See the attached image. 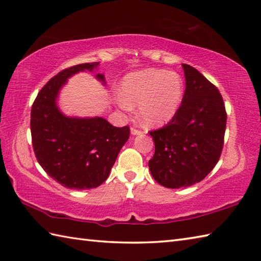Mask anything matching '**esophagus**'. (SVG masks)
<instances>
[{
  "mask_svg": "<svg viewBox=\"0 0 261 261\" xmlns=\"http://www.w3.org/2000/svg\"><path fill=\"white\" fill-rule=\"evenodd\" d=\"M131 134L134 136H137V135H142L143 132L139 129H137V127H131Z\"/></svg>",
  "mask_w": 261,
  "mask_h": 261,
  "instance_id": "esophagus-1",
  "label": "esophagus"
}]
</instances>
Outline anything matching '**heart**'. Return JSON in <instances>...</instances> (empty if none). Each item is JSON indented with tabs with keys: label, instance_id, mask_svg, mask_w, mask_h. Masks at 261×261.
<instances>
[{
	"label": "heart",
	"instance_id": "b5f03b06",
	"mask_svg": "<svg viewBox=\"0 0 261 261\" xmlns=\"http://www.w3.org/2000/svg\"><path fill=\"white\" fill-rule=\"evenodd\" d=\"M120 103L124 109L139 104V116L148 126L174 118L184 96V82L175 71L147 68L127 74L121 83Z\"/></svg>",
	"mask_w": 261,
	"mask_h": 261
}]
</instances>
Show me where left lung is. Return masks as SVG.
<instances>
[{"instance_id":"obj_1","label":"left lung","mask_w":261,"mask_h":261,"mask_svg":"<svg viewBox=\"0 0 261 261\" xmlns=\"http://www.w3.org/2000/svg\"><path fill=\"white\" fill-rule=\"evenodd\" d=\"M186 88L175 116L150 131L154 154L149 169L167 188L192 186L218 164L223 148L226 112L218 88L197 69L182 64Z\"/></svg>"}]
</instances>
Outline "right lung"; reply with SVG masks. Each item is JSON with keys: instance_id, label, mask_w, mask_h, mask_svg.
Masks as SVG:
<instances>
[{"instance_id": "add662e5", "label": "right lung", "mask_w": 261, "mask_h": 261, "mask_svg": "<svg viewBox=\"0 0 261 261\" xmlns=\"http://www.w3.org/2000/svg\"><path fill=\"white\" fill-rule=\"evenodd\" d=\"M98 65L86 63L62 70L41 88L31 108V138L38 163L70 190L95 188L107 180L130 136L127 125L116 127L99 116L71 118L57 107L60 88L69 77L93 71ZM96 79L105 84L103 74Z\"/></svg>"}]
</instances>
